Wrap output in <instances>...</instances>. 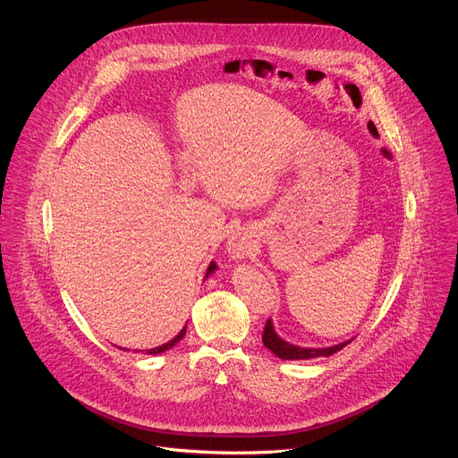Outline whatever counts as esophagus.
<instances>
[{"label":"esophagus","mask_w":458,"mask_h":458,"mask_svg":"<svg viewBox=\"0 0 458 458\" xmlns=\"http://www.w3.org/2000/svg\"><path fill=\"white\" fill-rule=\"evenodd\" d=\"M228 253L233 257V259H244L251 253L253 250V241L250 235L246 233H233L230 239H228Z\"/></svg>","instance_id":"obj_1"}]
</instances>
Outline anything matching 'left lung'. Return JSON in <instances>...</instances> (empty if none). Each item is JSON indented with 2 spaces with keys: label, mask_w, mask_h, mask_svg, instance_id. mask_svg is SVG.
<instances>
[{
  "label": "left lung",
  "mask_w": 458,
  "mask_h": 458,
  "mask_svg": "<svg viewBox=\"0 0 458 458\" xmlns=\"http://www.w3.org/2000/svg\"><path fill=\"white\" fill-rule=\"evenodd\" d=\"M353 339H348L344 343H339L335 346H328V348H302V346H295L284 339H281L274 328L272 318H268L265 332H263V343L265 346L277 355L283 360H308V359H315V357H330L337 352H341L346 344H350Z\"/></svg>",
  "instance_id": "8db88e82"
}]
</instances>
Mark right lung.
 I'll return each mask as SVG.
<instances>
[{"mask_svg":"<svg viewBox=\"0 0 458 458\" xmlns=\"http://www.w3.org/2000/svg\"><path fill=\"white\" fill-rule=\"evenodd\" d=\"M217 270V265L214 263V260H212V263L208 265V270H207V276H205V279H208V276H212L214 272ZM184 334H186V326H182V330L172 339V341H168V343H165V344H161V346H157V348H150V350H143L147 355H157V353H163V352H166V350H170V348H174L182 337H184ZM119 350H123V352H130V350H126V348H119ZM138 353L141 352V350H136Z\"/></svg>","mask_w":458,"mask_h":458,"instance_id":"obj_1","label":"right lung"}]
</instances>
